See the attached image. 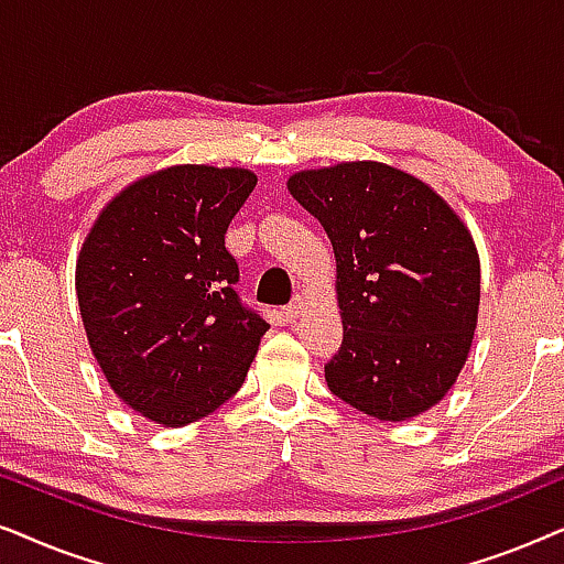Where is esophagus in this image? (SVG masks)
<instances>
[{
    "label": "esophagus",
    "mask_w": 564,
    "mask_h": 564,
    "mask_svg": "<svg viewBox=\"0 0 564 564\" xmlns=\"http://www.w3.org/2000/svg\"><path fill=\"white\" fill-rule=\"evenodd\" d=\"M304 306H306V296L304 294H296V299L286 306V310H283V314H286V319L294 322V319L302 317Z\"/></svg>",
    "instance_id": "obj_1"
}]
</instances>
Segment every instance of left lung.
I'll list each match as a JSON object with an SVG mask.
<instances>
[{
    "label": "left lung",
    "instance_id": "left-lung-1",
    "mask_svg": "<svg viewBox=\"0 0 564 564\" xmlns=\"http://www.w3.org/2000/svg\"><path fill=\"white\" fill-rule=\"evenodd\" d=\"M325 227L337 262L343 345L329 392L402 423L454 387L475 340L479 254L467 224L423 180L384 162H340L289 177Z\"/></svg>",
    "mask_w": 564,
    "mask_h": 564
}]
</instances>
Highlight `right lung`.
Instances as JSON below:
<instances>
[{
  "label": "right lung",
  "mask_w": 564,
  "mask_h": 564,
  "mask_svg": "<svg viewBox=\"0 0 564 564\" xmlns=\"http://www.w3.org/2000/svg\"><path fill=\"white\" fill-rule=\"evenodd\" d=\"M258 175L175 164L126 185L77 258L85 333L112 392L164 427L237 394L270 325L239 302L229 221Z\"/></svg>",
  "instance_id": "add662e5"
}]
</instances>
